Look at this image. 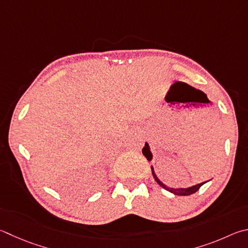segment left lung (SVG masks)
I'll use <instances>...</instances> for the list:
<instances>
[{
    "label": "left lung",
    "instance_id": "left-lung-1",
    "mask_svg": "<svg viewBox=\"0 0 248 248\" xmlns=\"http://www.w3.org/2000/svg\"><path fill=\"white\" fill-rule=\"evenodd\" d=\"M142 153H143V155L146 157V159L148 161H151L153 159V154H152V152H151V147H150V145H148L147 142H145V146L143 147ZM151 169H152V173H153V177H154V179H155V181L158 183L161 187H164L165 190H167V191H169L171 193H173L174 195H180V196L191 195V194H193V193H195L196 191H199V188L202 186V184H205L206 182H208V181H205V182L195 184V186H188V187H186V188H183V187H178V188L169 187V186H166V184H164L163 182H161L160 180L158 179V177H157L156 173H155V170H154V167H153V166H151Z\"/></svg>",
    "mask_w": 248,
    "mask_h": 248
}]
</instances>
